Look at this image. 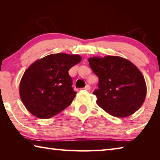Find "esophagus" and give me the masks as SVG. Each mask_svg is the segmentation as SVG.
Returning a JSON list of instances; mask_svg holds the SVG:
<instances>
[{
	"mask_svg": "<svg viewBox=\"0 0 160 160\" xmlns=\"http://www.w3.org/2000/svg\"><path fill=\"white\" fill-rule=\"evenodd\" d=\"M84 89H85V90H89L90 89V85H87Z\"/></svg>",
	"mask_w": 160,
	"mask_h": 160,
	"instance_id": "obj_1",
	"label": "esophagus"
}]
</instances>
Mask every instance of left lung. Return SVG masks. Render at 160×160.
<instances>
[{
    "mask_svg": "<svg viewBox=\"0 0 160 160\" xmlns=\"http://www.w3.org/2000/svg\"><path fill=\"white\" fill-rule=\"evenodd\" d=\"M88 61L99 78V89L93 94L102 109L118 118L127 117L139 109L147 88L141 72L132 62L113 56H94Z\"/></svg>",
    "mask_w": 160,
    "mask_h": 160,
    "instance_id": "8db88e82",
    "label": "left lung"
}]
</instances>
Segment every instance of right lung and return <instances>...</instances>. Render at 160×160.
<instances>
[{"mask_svg": "<svg viewBox=\"0 0 160 160\" xmlns=\"http://www.w3.org/2000/svg\"><path fill=\"white\" fill-rule=\"evenodd\" d=\"M79 55L50 54L38 59L25 70L20 83V96L26 109L39 118H50L71 104L77 93L68 70L80 63Z\"/></svg>", "mask_w": 160, "mask_h": 160, "instance_id": "right-lung-1", "label": "right lung"}]
</instances>
